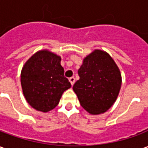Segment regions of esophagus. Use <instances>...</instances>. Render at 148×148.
Listing matches in <instances>:
<instances>
[{
    "instance_id": "34e87169",
    "label": "esophagus",
    "mask_w": 148,
    "mask_h": 148,
    "mask_svg": "<svg viewBox=\"0 0 148 148\" xmlns=\"http://www.w3.org/2000/svg\"><path fill=\"white\" fill-rule=\"evenodd\" d=\"M69 81H70V82L71 83V85L73 86V85L74 84V82H75V78H74V77H71L69 78Z\"/></svg>"
}]
</instances>
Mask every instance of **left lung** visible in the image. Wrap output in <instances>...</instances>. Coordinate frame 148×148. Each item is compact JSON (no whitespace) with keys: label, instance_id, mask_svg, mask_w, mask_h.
Here are the masks:
<instances>
[{"label":"left lung","instance_id":"obj_1","mask_svg":"<svg viewBox=\"0 0 148 148\" xmlns=\"http://www.w3.org/2000/svg\"><path fill=\"white\" fill-rule=\"evenodd\" d=\"M79 80L73 86L81 106L90 114L104 113L117 98L121 74L110 55L95 50L84 58L78 70Z\"/></svg>","mask_w":148,"mask_h":148}]
</instances>
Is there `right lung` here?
<instances>
[{"label":"right lung","mask_w":148,"mask_h":148,"mask_svg":"<svg viewBox=\"0 0 148 148\" xmlns=\"http://www.w3.org/2000/svg\"><path fill=\"white\" fill-rule=\"evenodd\" d=\"M61 57L42 50L34 54L22 68L21 86L32 108L47 112L55 109L64 91L71 87L60 64Z\"/></svg>","instance_id":"1"}]
</instances>
